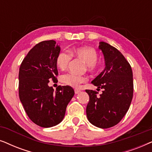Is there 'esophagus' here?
Here are the masks:
<instances>
[{
  "label": "esophagus",
  "instance_id": "1",
  "mask_svg": "<svg viewBox=\"0 0 152 152\" xmlns=\"http://www.w3.org/2000/svg\"><path fill=\"white\" fill-rule=\"evenodd\" d=\"M79 93H80V90H77V89H75V94H78Z\"/></svg>",
  "mask_w": 152,
  "mask_h": 152
}]
</instances>
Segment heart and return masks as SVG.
Segmentation results:
<instances>
[{
    "instance_id": "heart-1",
    "label": "heart",
    "mask_w": 152,
    "mask_h": 152,
    "mask_svg": "<svg viewBox=\"0 0 152 152\" xmlns=\"http://www.w3.org/2000/svg\"><path fill=\"white\" fill-rule=\"evenodd\" d=\"M69 53L72 57H75L82 59L86 64L87 70L89 71H95L98 68V53L93 48H74L70 50ZM70 56L64 51L60 52L58 54L56 58V64L60 70H64L68 67V64L71 59ZM86 80V78L84 76L77 75L72 73L63 75L61 77V81L63 84L73 88H78L80 85Z\"/></svg>"
}]
</instances>
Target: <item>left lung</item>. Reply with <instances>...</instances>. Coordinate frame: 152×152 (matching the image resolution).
Instances as JSON below:
<instances>
[{"mask_svg":"<svg viewBox=\"0 0 152 152\" xmlns=\"http://www.w3.org/2000/svg\"><path fill=\"white\" fill-rule=\"evenodd\" d=\"M98 48L106 66L91 83L103 91L98 96L97 91L86 90L89 95L86 115L93 125L107 129L119 123L129 109L134 93L133 72L130 64L115 48L103 41Z\"/></svg>","mask_w":152,"mask_h":152,"instance_id":"obj_1","label":"left lung"}]
</instances>
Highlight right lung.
<instances>
[{
  "label": "right lung",
  "mask_w": 152,
  "mask_h": 152,
  "mask_svg": "<svg viewBox=\"0 0 152 152\" xmlns=\"http://www.w3.org/2000/svg\"><path fill=\"white\" fill-rule=\"evenodd\" d=\"M59 45L54 40L34 45L23 60L18 74L19 98L27 115L41 127L59 124L75 92L70 86H59L55 91L49 80H57L56 58Z\"/></svg>",
  "instance_id": "right-lung-1"
}]
</instances>
